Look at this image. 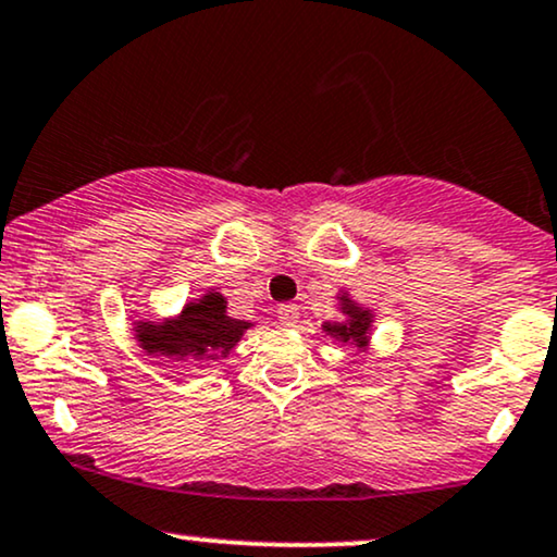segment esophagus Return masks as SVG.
<instances>
[{"label": "esophagus", "instance_id": "1", "mask_svg": "<svg viewBox=\"0 0 557 557\" xmlns=\"http://www.w3.org/2000/svg\"><path fill=\"white\" fill-rule=\"evenodd\" d=\"M298 319H300V311H298L296 304H285V306L277 308L280 326H296Z\"/></svg>", "mask_w": 557, "mask_h": 557}]
</instances>
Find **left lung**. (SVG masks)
I'll return each instance as SVG.
<instances>
[{
    "label": "left lung",
    "instance_id": "left-lung-1",
    "mask_svg": "<svg viewBox=\"0 0 557 557\" xmlns=\"http://www.w3.org/2000/svg\"><path fill=\"white\" fill-rule=\"evenodd\" d=\"M337 308L339 313H343V319L324 321L321 330H324L326 337H332L334 343L366 350L373 334V311L363 304H358V300L350 296V290L337 293Z\"/></svg>",
    "mask_w": 557,
    "mask_h": 557
}]
</instances>
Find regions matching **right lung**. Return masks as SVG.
<instances>
[{
	"label": "right lung",
	"instance_id": "1",
	"mask_svg": "<svg viewBox=\"0 0 557 557\" xmlns=\"http://www.w3.org/2000/svg\"><path fill=\"white\" fill-rule=\"evenodd\" d=\"M253 321L233 319L227 298L218 290L184 304L178 313L165 319H134L132 332L147 355L169 358L171 363L212 366L227 358Z\"/></svg>",
	"mask_w": 557,
	"mask_h": 557
}]
</instances>
